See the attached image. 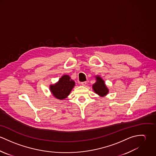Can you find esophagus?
<instances>
[{
	"instance_id": "1",
	"label": "esophagus",
	"mask_w": 156,
	"mask_h": 156,
	"mask_svg": "<svg viewBox=\"0 0 156 156\" xmlns=\"http://www.w3.org/2000/svg\"><path fill=\"white\" fill-rule=\"evenodd\" d=\"M81 85L82 86H85L87 85V82H81Z\"/></svg>"
}]
</instances>
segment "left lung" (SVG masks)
<instances>
[{
  "label": "left lung",
  "instance_id": "8db88e82",
  "mask_svg": "<svg viewBox=\"0 0 156 156\" xmlns=\"http://www.w3.org/2000/svg\"><path fill=\"white\" fill-rule=\"evenodd\" d=\"M96 82L92 85V89L94 91L101 97L106 96L108 92L109 89L105 85V81L98 76H95Z\"/></svg>",
  "mask_w": 156,
  "mask_h": 156
}]
</instances>
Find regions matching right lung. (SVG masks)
<instances>
[{"instance_id": "obj_1", "label": "right lung", "mask_w": 156, "mask_h": 156, "mask_svg": "<svg viewBox=\"0 0 156 156\" xmlns=\"http://www.w3.org/2000/svg\"><path fill=\"white\" fill-rule=\"evenodd\" d=\"M74 85V81L68 75H64L57 83L50 85V90L55 98L64 100L69 94Z\"/></svg>"}]
</instances>
